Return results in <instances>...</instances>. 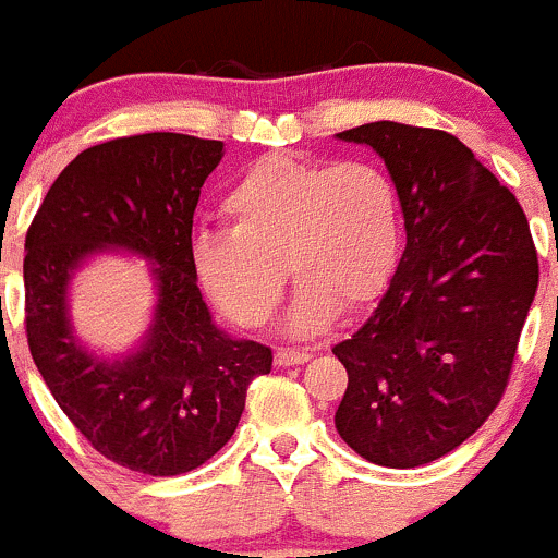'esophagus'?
Returning a JSON list of instances; mask_svg holds the SVG:
<instances>
[{
  "instance_id": "obj_1",
  "label": "esophagus",
  "mask_w": 558,
  "mask_h": 558,
  "mask_svg": "<svg viewBox=\"0 0 558 558\" xmlns=\"http://www.w3.org/2000/svg\"><path fill=\"white\" fill-rule=\"evenodd\" d=\"M308 352L303 350H290V347H284V350H277V366L287 368V366H298V363H306L308 361Z\"/></svg>"
}]
</instances>
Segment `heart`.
Segmentation results:
<instances>
[{"mask_svg": "<svg viewBox=\"0 0 558 558\" xmlns=\"http://www.w3.org/2000/svg\"><path fill=\"white\" fill-rule=\"evenodd\" d=\"M222 211L230 230L197 233L192 266L211 301L246 328L271 317L284 268L301 284L287 330L306 336L339 308L377 301L399 263V195L388 173L363 159L266 154L228 186Z\"/></svg>", "mask_w": 558, "mask_h": 558, "instance_id": "b5f03b06", "label": "heart"}]
</instances>
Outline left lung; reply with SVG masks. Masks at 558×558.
I'll use <instances>...</instances> for the list:
<instances>
[{
  "mask_svg": "<svg viewBox=\"0 0 558 558\" xmlns=\"http://www.w3.org/2000/svg\"><path fill=\"white\" fill-rule=\"evenodd\" d=\"M339 141L377 151L407 246L372 317L333 347L344 363L336 432L366 461L442 459L494 412L537 292V252L515 195L456 135L372 121Z\"/></svg>",
  "mask_w": 558,
  "mask_h": 558,
  "instance_id": "left-lung-1",
  "label": "left lung"
}]
</instances>
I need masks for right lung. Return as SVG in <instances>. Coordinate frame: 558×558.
<instances>
[{"label":"right lung","mask_w":558,"mask_h":558,"mask_svg":"<svg viewBox=\"0 0 558 558\" xmlns=\"http://www.w3.org/2000/svg\"><path fill=\"white\" fill-rule=\"evenodd\" d=\"M222 141L146 132L81 151L26 233V339L64 415L97 453L173 477L206 464L239 428L246 388L271 372L268 347L219 328L192 266V217ZM147 260L155 306L124 353L74 330V274L102 254Z\"/></svg>","instance_id":"1"}]
</instances>
